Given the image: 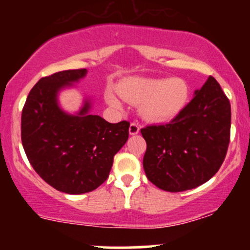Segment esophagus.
Here are the masks:
<instances>
[{"label": "esophagus", "mask_w": 250, "mask_h": 250, "mask_svg": "<svg viewBox=\"0 0 250 250\" xmlns=\"http://www.w3.org/2000/svg\"><path fill=\"white\" fill-rule=\"evenodd\" d=\"M139 131H140L139 123L131 122L130 125H129V134H130V135H136V134H139Z\"/></svg>", "instance_id": "obj_1"}]
</instances>
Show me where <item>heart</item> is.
I'll use <instances>...</instances> for the list:
<instances>
[{
    "label": "heart",
    "mask_w": 250,
    "mask_h": 250,
    "mask_svg": "<svg viewBox=\"0 0 250 250\" xmlns=\"http://www.w3.org/2000/svg\"><path fill=\"white\" fill-rule=\"evenodd\" d=\"M115 90L108 88L105 100L117 109L122 108V99L140 104V114L150 122H167L183 110L189 99L187 82L180 77L148 79L131 77L117 85Z\"/></svg>",
    "instance_id": "b5f03b06"
}]
</instances>
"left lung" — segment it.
<instances>
[{"mask_svg": "<svg viewBox=\"0 0 250 250\" xmlns=\"http://www.w3.org/2000/svg\"><path fill=\"white\" fill-rule=\"evenodd\" d=\"M230 103L209 76L194 99L169 123L141 129L147 142L148 180L170 193L199 187L217 173L230 139Z\"/></svg>", "mask_w": 250, "mask_h": 250, "instance_id": "1", "label": "left lung"}]
</instances>
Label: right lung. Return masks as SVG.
Segmentation results:
<instances>
[{"label":"right lung","mask_w":250,"mask_h":250,"mask_svg":"<svg viewBox=\"0 0 250 250\" xmlns=\"http://www.w3.org/2000/svg\"><path fill=\"white\" fill-rule=\"evenodd\" d=\"M85 74L87 69H73L42 77L22 110L21 139L31 167L48 185L67 194L100 187L129 136L130 123H109L91 115L88 100L76 115L60 108L59 91Z\"/></svg>","instance_id":"1"}]
</instances>
